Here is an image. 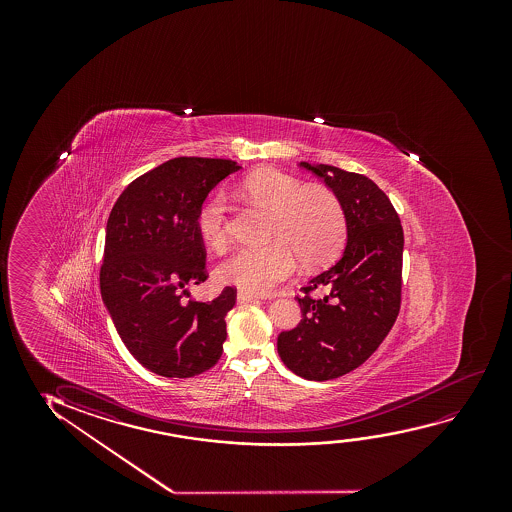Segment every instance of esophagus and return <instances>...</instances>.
I'll return each instance as SVG.
<instances>
[{
	"instance_id": "34e87169",
	"label": "esophagus",
	"mask_w": 512,
	"mask_h": 512,
	"mask_svg": "<svg viewBox=\"0 0 512 512\" xmlns=\"http://www.w3.org/2000/svg\"><path fill=\"white\" fill-rule=\"evenodd\" d=\"M259 299V295L250 294V292H245V290H239L238 292V302L239 304H246V302H253Z\"/></svg>"
}]
</instances>
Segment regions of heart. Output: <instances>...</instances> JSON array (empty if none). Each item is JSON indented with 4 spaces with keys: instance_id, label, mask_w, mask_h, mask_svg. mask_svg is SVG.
<instances>
[{
    "instance_id": "heart-1",
    "label": "heart",
    "mask_w": 512,
    "mask_h": 512,
    "mask_svg": "<svg viewBox=\"0 0 512 512\" xmlns=\"http://www.w3.org/2000/svg\"><path fill=\"white\" fill-rule=\"evenodd\" d=\"M234 192L273 213L266 245L239 248L218 267V278L248 290L267 292L287 280L301 257L306 264H323L343 246L348 231L346 211L334 190L304 183L276 168L246 175ZM229 204L224 194L211 196L197 217V231L211 250L227 245Z\"/></svg>"
}]
</instances>
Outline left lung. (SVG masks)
I'll return each instance as SVG.
<instances>
[{
	"mask_svg": "<svg viewBox=\"0 0 512 512\" xmlns=\"http://www.w3.org/2000/svg\"><path fill=\"white\" fill-rule=\"evenodd\" d=\"M301 168L341 199L348 243L334 266L302 287L301 323L281 332L278 353L297 376L327 381L364 364L397 320L404 232L390 199L367 176L329 164L301 162Z\"/></svg>",
	"mask_w": 512,
	"mask_h": 512,
	"instance_id": "obj_1",
	"label": "left lung"
}]
</instances>
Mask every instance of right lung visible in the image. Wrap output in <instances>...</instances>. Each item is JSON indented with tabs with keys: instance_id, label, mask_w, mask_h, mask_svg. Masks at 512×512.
Segmentation results:
<instances>
[{
	"instance_id": "add662e5",
	"label": "right lung",
	"mask_w": 512,
	"mask_h": 512,
	"mask_svg": "<svg viewBox=\"0 0 512 512\" xmlns=\"http://www.w3.org/2000/svg\"><path fill=\"white\" fill-rule=\"evenodd\" d=\"M239 168L176 157L129 183L108 217L101 297L127 350L164 378H192L222 357L236 288L210 302H182V292L208 278L197 231L204 199Z\"/></svg>"
}]
</instances>
